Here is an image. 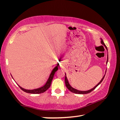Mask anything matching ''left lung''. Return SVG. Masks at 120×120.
I'll return each mask as SVG.
<instances>
[{
    "label": "left lung",
    "instance_id": "8db88e82",
    "mask_svg": "<svg viewBox=\"0 0 120 120\" xmlns=\"http://www.w3.org/2000/svg\"><path fill=\"white\" fill-rule=\"evenodd\" d=\"M101 44H103V45H104L105 46V48H106V49L107 50L106 46L105 45V43H104V42H103V40L101 41ZM107 61H108V56H107V61H106V63H107ZM65 75H66V76H65V78H64V80H65V84H66V87H67V88L69 89V90L71 92L75 93V94H88V93H90L91 92H92V91H93V90H94V89H95V88H96V87H97V86H98L99 84H101V82H102V81H103V80L104 79V77H105V75H104V77H103V78L101 79V80L100 81V82H99L98 83V84H97V85H96V86H95L93 88L91 89H90V90H87V91H80V90H77V89H75V88H72V87L70 86V85H69V84L68 81V80H67V78L66 74H65Z\"/></svg>",
    "mask_w": 120,
    "mask_h": 120
}]
</instances>
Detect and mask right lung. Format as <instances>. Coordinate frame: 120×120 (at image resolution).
<instances>
[{
	"label": "right lung",
	"mask_w": 120,
	"mask_h": 120,
	"mask_svg": "<svg viewBox=\"0 0 120 120\" xmlns=\"http://www.w3.org/2000/svg\"><path fill=\"white\" fill-rule=\"evenodd\" d=\"M57 66L56 67L53 69L51 73L50 77L48 79L47 82H46L45 85H44L43 87H41V88H38V89H33V90H27V89H25L22 88V87L21 86H19H19L22 90L24 91V92L27 93H30V94H41V93H43L44 92H45V91L50 87L51 84L52 79L53 78V76H54V74H55V72H56V71L58 70V68Z\"/></svg>",
	"instance_id": "obj_1"
}]
</instances>
